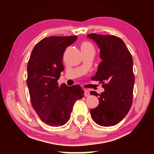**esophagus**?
<instances>
[{"label":"esophagus","instance_id":"esophagus-1","mask_svg":"<svg viewBox=\"0 0 154 154\" xmlns=\"http://www.w3.org/2000/svg\"><path fill=\"white\" fill-rule=\"evenodd\" d=\"M84 92H85V96H86V97H88V96H90V92L87 90H84Z\"/></svg>","mask_w":154,"mask_h":154}]
</instances>
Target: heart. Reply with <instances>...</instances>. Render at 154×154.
<instances>
[{"instance_id":"b5f03b06","label":"heart","mask_w":154,"mask_h":154,"mask_svg":"<svg viewBox=\"0 0 154 154\" xmlns=\"http://www.w3.org/2000/svg\"><path fill=\"white\" fill-rule=\"evenodd\" d=\"M88 48H93L92 45L89 42H83L81 45V49H85Z\"/></svg>"}]
</instances>
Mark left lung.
<instances>
[{
    "label": "left lung",
    "mask_w": 154,
    "mask_h": 154,
    "mask_svg": "<svg viewBox=\"0 0 154 154\" xmlns=\"http://www.w3.org/2000/svg\"><path fill=\"white\" fill-rule=\"evenodd\" d=\"M87 36L97 44L102 60L92 79L102 83L105 89L99 94L97 107L90 110L91 116L100 126H114L125 118L131 107L133 60L126 44L118 36L94 33ZM90 94L98 96L95 91Z\"/></svg>",
    "instance_id": "left-lung-1"
}]
</instances>
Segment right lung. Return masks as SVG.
I'll list each match as a JSON object with an SVG mask.
<instances>
[{
  "label": "right lung",
  "mask_w": 154,
  "mask_h": 154,
  "mask_svg": "<svg viewBox=\"0 0 154 154\" xmlns=\"http://www.w3.org/2000/svg\"><path fill=\"white\" fill-rule=\"evenodd\" d=\"M77 38V36L43 38L33 48L28 61L26 83L31 104L41 120L51 126L66 124L75 103L84 96L79 85L69 87L58 83L64 70V52Z\"/></svg>",
  "instance_id": "right-lung-1"
}]
</instances>
